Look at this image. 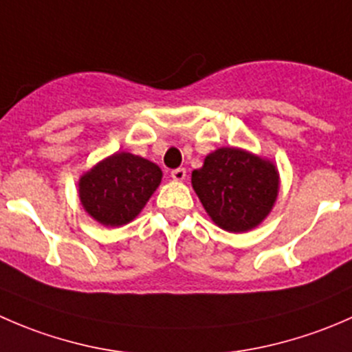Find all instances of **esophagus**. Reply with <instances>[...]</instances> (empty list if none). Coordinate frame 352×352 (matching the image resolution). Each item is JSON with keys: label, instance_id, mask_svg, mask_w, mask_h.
<instances>
[{"label": "esophagus", "instance_id": "1", "mask_svg": "<svg viewBox=\"0 0 352 352\" xmlns=\"http://www.w3.org/2000/svg\"><path fill=\"white\" fill-rule=\"evenodd\" d=\"M186 168H175L172 170V179L177 180V182H182V180H186Z\"/></svg>", "mask_w": 352, "mask_h": 352}]
</instances>
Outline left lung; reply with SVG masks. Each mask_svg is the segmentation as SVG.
Segmentation results:
<instances>
[{"label":"left lung","mask_w":352,"mask_h":352,"mask_svg":"<svg viewBox=\"0 0 352 352\" xmlns=\"http://www.w3.org/2000/svg\"><path fill=\"white\" fill-rule=\"evenodd\" d=\"M192 189L216 226L230 233L257 228L279 196V172L272 160L236 146H223L192 172Z\"/></svg>","instance_id":"obj_1"}]
</instances>
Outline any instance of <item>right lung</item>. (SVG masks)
I'll return each instance as SVG.
<instances>
[{
	"mask_svg": "<svg viewBox=\"0 0 352 352\" xmlns=\"http://www.w3.org/2000/svg\"><path fill=\"white\" fill-rule=\"evenodd\" d=\"M162 168L150 160L117 151L95 163L78 180V197L90 218L104 226L133 221L162 182Z\"/></svg>",
	"mask_w": 352,
	"mask_h": 352,
	"instance_id": "right-lung-1",
	"label": "right lung"
}]
</instances>
